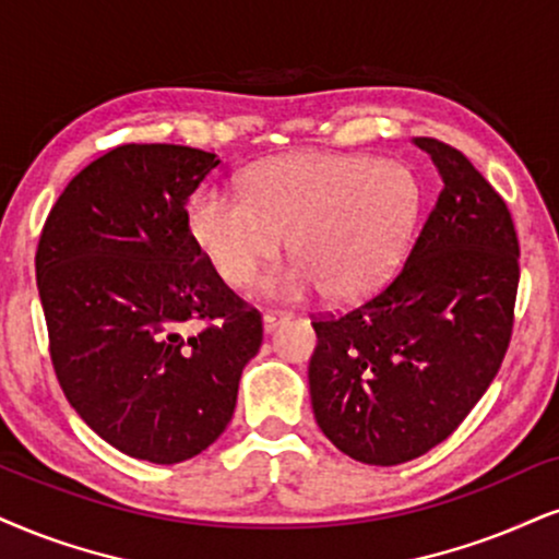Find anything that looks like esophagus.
Listing matches in <instances>:
<instances>
[{
	"label": "esophagus",
	"instance_id": "34e87169",
	"mask_svg": "<svg viewBox=\"0 0 559 559\" xmlns=\"http://www.w3.org/2000/svg\"><path fill=\"white\" fill-rule=\"evenodd\" d=\"M282 319H285V316H280V313H264V316H261V326H264V334H272L274 329H277L282 323Z\"/></svg>",
	"mask_w": 559,
	"mask_h": 559
}]
</instances>
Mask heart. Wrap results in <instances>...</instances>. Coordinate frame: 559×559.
<instances>
[{"instance_id": "b5f03b06", "label": "heart", "mask_w": 559, "mask_h": 559, "mask_svg": "<svg viewBox=\"0 0 559 559\" xmlns=\"http://www.w3.org/2000/svg\"><path fill=\"white\" fill-rule=\"evenodd\" d=\"M419 204L409 165L300 153L251 170L246 194L202 186L186 217L227 285H253L290 238L295 261L266 280V298L306 300L326 290L334 300H357L391 277L415 233Z\"/></svg>"}]
</instances>
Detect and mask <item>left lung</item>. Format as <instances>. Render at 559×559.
<instances>
[{
	"label": "left lung",
	"mask_w": 559,
	"mask_h": 559,
	"mask_svg": "<svg viewBox=\"0 0 559 559\" xmlns=\"http://www.w3.org/2000/svg\"><path fill=\"white\" fill-rule=\"evenodd\" d=\"M440 197L396 280L344 316L313 321L316 423L349 459L396 466L464 423L513 332L519 238L498 191L451 144L415 136Z\"/></svg>",
	"instance_id": "1"
}]
</instances>
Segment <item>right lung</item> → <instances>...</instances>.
I'll list each match as a JSON object with an SVG mask.
<instances>
[{"label": "right lung", "mask_w": 559, "mask_h": 559, "mask_svg": "<svg viewBox=\"0 0 559 559\" xmlns=\"http://www.w3.org/2000/svg\"><path fill=\"white\" fill-rule=\"evenodd\" d=\"M219 165L183 144H121L80 170L36 253L51 360L90 430L127 456L178 464L223 436L261 347L191 236L186 204ZM204 320L186 337V322Z\"/></svg>", "instance_id": "1"}]
</instances>
